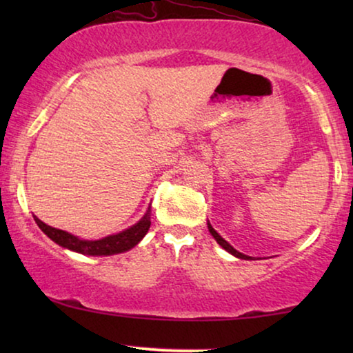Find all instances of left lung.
Segmentation results:
<instances>
[{"mask_svg": "<svg viewBox=\"0 0 353 353\" xmlns=\"http://www.w3.org/2000/svg\"><path fill=\"white\" fill-rule=\"evenodd\" d=\"M209 231H210V234L212 236H214V238H215V241H216V243H219L220 245H221V248H223L225 250H228V252L230 254H233L234 255V257H238V259H244V260H248V259H250V257H248V255H244V254H241V252H238V250H236L234 248H233V245H230L228 243H226V241L223 239V238H221V236L219 234V233H216V231L214 230V228H212V226L209 225Z\"/></svg>", "mask_w": 353, "mask_h": 353, "instance_id": "obj_1", "label": "left lung"}]
</instances>
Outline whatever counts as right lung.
Instances as JSON below:
<instances>
[{
	"label": "right lung",
	"instance_id": "right-lung-1",
	"mask_svg": "<svg viewBox=\"0 0 353 353\" xmlns=\"http://www.w3.org/2000/svg\"><path fill=\"white\" fill-rule=\"evenodd\" d=\"M33 219H35L37 225L40 226L43 233H45L48 238L54 241L56 244L62 245V248L85 255H112L125 252V250L134 248V245L144 238L149 226H151V210H148L146 215H144L137 225H133L132 228L125 230L119 234L108 236V238H103L99 241L80 239L74 234L67 233V231L52 228V226L43 223V221L40 219H37V216H33Z\"/></svg>",
	"mask_w": 353,
	"mask_h": 353
}]
</instances>
